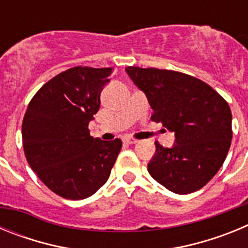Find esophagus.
I'll return each instance as SVG.
<instances>
[{"label": "esophagus", "instance_id": "34e87169", "mask_svg": "<svg viewBox=\"0 0 248 248\" xmlns=\"http://www.w3.org/2000/svg\"><path fill=\"white\" fill-rule=\"evenodd\" d=\"M123 141L126 144H137L138 140L134 139V138H130V137H125L124 139H123Z\"/></svg>", "mask_w": 248, "mask_h": 248}]
</instances>
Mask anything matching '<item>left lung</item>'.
I'll list each match as a JSON object with an SVG mask.
<instances>
[{"label":"left lung","instance_id":"1","mask_svg":"<svg viewBox=\"0 0 248 248\" xmlns=\"http://www.w3.org/2000/svg\"><path fill=\"white\" fill-rule=\"evenodd\" d=\"M126 73L148 97L151 120L175 133L172 148L155 143L148 171L175 194L202 189L220 170L232 139L229 104L217 92L189 74L128 67Z\"/></svg>","mask_w":248,"mask_h":248}]
</instances>
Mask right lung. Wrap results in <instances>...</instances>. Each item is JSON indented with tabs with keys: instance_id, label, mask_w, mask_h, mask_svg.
<instances>
[{
	"instance_id": "1",
	"label": "right lung",
	"mask_w": 248,
	"mask_h": 248,
	"mask_svg": "<svg viewBox=\"0 0 248 248\" xmlns=\"http://www.w3.org/2000/svg\"><path fill=\"white\" fill-rule=\"evenodd\" d=\"M113 68H69L43 84L22 122L28 164L50 191L68 200L92 196L107 183L122 140L89 134Z\"/></svg>"
}]
</instances>
